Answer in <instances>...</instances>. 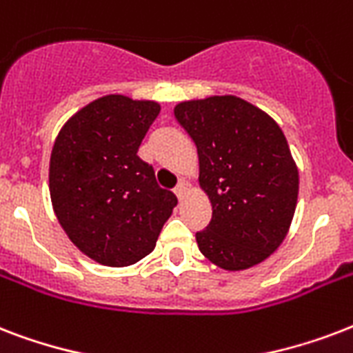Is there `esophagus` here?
Returning <instances> with one entry per match:
<instances>
[{"label": "esophagus", "mask_w": 353, "mask_h": 353, "mask_svg": "<svg viewBox=\"0 0 353 353\" xmlns=\"http://www.w3.org/2000/svg\"><path fill=\"white\" fill-rule=\"evenodd\" d=\"M187 190H188V183L185 181V179H179L177 187L174 188V194L177 196V199H183L185 196H187Z\"/></svg>", "instance_id": "esophagus-1"}]
</instances>
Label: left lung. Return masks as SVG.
<instances>
[{"label":"left lung","instance_id":"1","mask_svg":"<svg viewBox=\"0 0 353 353\" xmlns=\"http://www.w3.org/2000/svg\"><path fill=\"white\" fill-rule=\"evenodd\" d=\"M174 115L192 137L199 185L212 205L199 251L227 271L249 269L279 249L299 196V170L280 126L232 95L187 101Z\"/></svg>","mask_w":353,"mask_h":353}]
</instances>
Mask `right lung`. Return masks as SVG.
Segmentation results:
<instances>
[{"instance_id":"right-lung-1","label":"right lung","mask_w":353,"mask_h":353,"mask_svg":"<svg viewBox=\"0 0 353 353\" xmlns=\"http://www.w3.org/2000/svg\"><path fill=\"white\" fill-rule=\"evenodd\" d=\"M159 110L154 101L102 97L74 113L52 146L54 214L69 240L102 265L124 268L150 254L177 205L137 155Z\"/></svg>"}]
</instances>
